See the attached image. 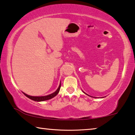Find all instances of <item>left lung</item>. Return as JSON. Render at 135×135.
<instances>
[{
  "label": "left lung",
  "mask_w": 135,
  "mask_h": 135,
  "mask_svg": "<svg viewBox=\"0 0 135 135\" xmlns=\"http://www.w3.org/2000/svg\"><path fill=\"white\" fill-rule=\"evenodd\" d=\"M83 92H84V91H83ZM84 93H85V94H87V95H88V94H87V93H85V92H84ZM88 96H89V95H88Z\"/></svg>",
  "instance_id": "obj_1"
}]
</instances>
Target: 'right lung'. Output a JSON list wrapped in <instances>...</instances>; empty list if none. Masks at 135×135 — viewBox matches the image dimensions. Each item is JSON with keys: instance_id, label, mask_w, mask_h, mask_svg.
Segmentation results:
<instances>
[{"instance_id": "add662e5", "label": "right lung", "mask_w": 135, "mask_h": 135, "mask_svg": "<svg viewBox=\"0 0 135 135\" xmlns=\"http://www.w3.org/2000/svg\"><path fill=\"white\" fill-rule=\"evenodd\" d=\"M61 84L60 83L59 84V87L57 88V89L56 90V91L54 92V93L50 94H48V95L47 96H30V95H28L25 93H23L25 94V95L27 96V98H30V99L33 100H35V101H37V102H41V101H44V100H49L50 99H52V98L55 97L56 96L57 94H58V93L59 92V90H60V88H61Z\"/></svg>"}]
</instances>
